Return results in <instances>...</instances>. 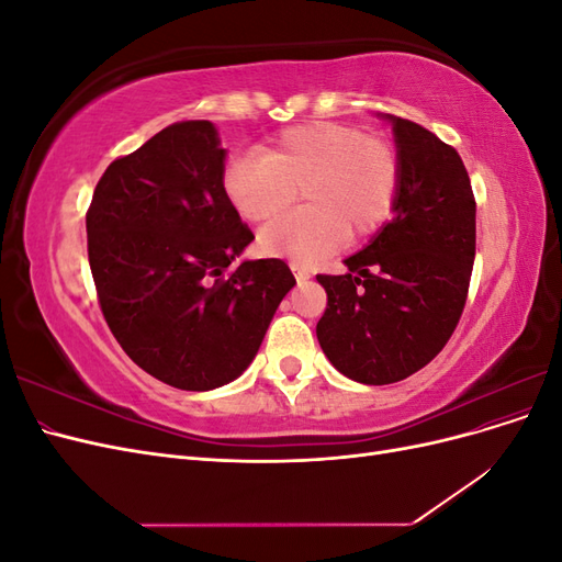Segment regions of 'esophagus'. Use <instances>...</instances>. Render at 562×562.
<instances>
[{
  "instance_id": "obj_1",
  "label": "esophagus",
  "mask_w": 562,
  "mask_h": 562,
  "mask_svg": "<svg viewBox=\"0 0 562 562\" xmlns=\"http://www.w3.org/2000/svg\"><path fill=\"white\" fill-rule=\"evenodd\" d=\"M291 269H293V274H295V279L302 283V281H310L312 279V271L307 269V267H302V265H297V262H293L291 265Z\"/></svg>"
}]
</instances>
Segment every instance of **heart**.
I'll return each mask as SVG.
<instances>
[{"mask_svg":"<svg viewBox=\"0 0 562 562\" xmlns=\"http://www.w3.org/2000/svg\"><path fill=\"white\" fill-rule=\"evenodd\" d=\"M396 151L363 131L312 122L285 128L262 151H241L223 173L232 206L250 223L277 215L297 196L307 206L283 213L260 232V248L310 265L351 234L375 232L398 194Z\"/></svg>","mask_w":562,"mask_h":562,"instance_id":"b5f03b06","label":"heart"}]
</instances>
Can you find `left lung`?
Segmentation results:
<instances>
[{
	"label": "left lung",
	"mask_w": 562,
	"mask_h": 562,
	"mask_svg": "<svg viewBox=\"0 0 562 562\" xmlns=\"http://www.w3.org/2000/svg\"><path fill=\"white\" fill-rule=\"evenodd\" d=\"M394 126L401 182L394 217L347 274H318L328 307L316 337L361 384L411 378L448 345L464 312L475 258V199L462 157L411 119Z\"/></svg>",
	"instance_id": "obj_1"
}]
</instances>
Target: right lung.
Instances as JSON below:
<instances>
[{
	"mask_svg": "<svg viewBox=\"0 0 562 562\" xmlns=\"http://www.w3.org/2000/svg\"><path fill=\"white\" fill-rule=\"evenodd\" d=\"M206 119L178 122L98 180L87 211L100 310L128 359L184 391L236 380L295 285L279 258L232 262L255 239L223 187Z\"/></svg>",
	"mask_w": 562,
	"mask_h": 562,
	"instance_id": "add662e5",
	"label": "right lung"
}]
</instances>
